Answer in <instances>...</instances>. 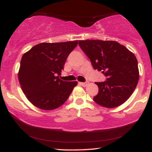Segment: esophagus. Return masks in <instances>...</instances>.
<instances>
[{
	"mask_svg": "<svg viewBox=\"0 0 152 152\" xmlns=\"http://www.w3.org/2000/svg\"><path fill=\"white\" fill-rule=\"evenodd\" d=\"M79 83H80V85L83 86V87H86V86L88 85L89 82H79Z\"/></svg>",
	"mask_w": 152,
	"mask_h": 152,
	"instance_id": "esophagus-1",
	"label": "esophagus"
}]
</instances>
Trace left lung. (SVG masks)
Segmentation results:
<instances>
[{
	"label": "left lung",
	"instance_id": "8db88e82",
	"mask_svg": "<svg viewBox=\"0 0 152 152\" xmlns=\"http://www.w3.org/2000/svg\"><path fill=\"white\" fill-rule=\"evenodd\" d=\"M79 46L90 59L94 70L106 77L96 82L99 93L94 101L106 108L121 106L131 96L139 80V69L135 56L115 41H79Z\"/></svg>",
	"mask_w": 152,
	"mask_h": 152
}]
</instances>
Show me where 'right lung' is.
<instances>
[{"label": "right lung", "mask_w": 152, "mask_h": 152, "mask_svg": "<svg viewBox=\"0 0 152 152\" xmlns=\"http://www.w3.org/2000/svg\"><path fill=\"white\" fill-rule=\"evenodd\" d=\"M78 41L41 43L22 56L18 72L22 90L36 107L50 110L66 102L77 82H65L58 76L67 56Z\"/></svg>", "instance_id": "1"}]
</instances>
